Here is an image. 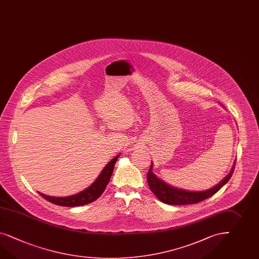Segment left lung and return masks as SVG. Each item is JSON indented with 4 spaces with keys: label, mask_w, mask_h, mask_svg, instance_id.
<instances>
[{
    "label": "left lung",
    "mask_w": 259,
    "mask_h": 259,
    "mask_svg": "<svg viewBox=\"0 0 259 259\" xmlns=\"http://www.w3.org/2000/svg\"><path fill=\"white\" fill-rule=\"evenodd\" d=\"M152 166L153 165H151L147 174L148 185H149L150 189L152 190V192L156 196V198L159 201L163 203L174 204V205H184V204L199 203V202H202L203 200L214 195L216 192H218L224 187L226 183L230 180L231 176L235 170L236 161L234 162V165L232 167L230 172L224 177V179L222 180V182L219 183L217 186L213 187L212 189H208V190L198 191V192L186 191V190H181V189H175V188L169 187L167 184L161 181L160 179H158L153 174Z\"/></svg>",
    "instance_id": "1"
}]
</instances>
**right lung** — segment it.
<instances>
[{
  "mask_svg": "<svg viewBox=\"0 0 259 259\" xmlns=\"http://www.w3.org/2000/svg\"><path fill=\"white\" fill-rule=\"evenodd\" d=\"M119 155H117L116 157H114L102 170V172L99 175L98 178L95 180V182L90 186L88 189L81 191L80 193H77L75 195L68 196V197H51V196L44 195L40 192H38V194L42 196L50 203H55L61 206L71 207V206H80V205L92 203L95 200H97L105 191V188L110 180L115 163L119 158Z\"/></svg>",
  "mask_w": 259,
  "mask_h": 259,
  "instance_id": "add662e5",
  "label": "right lung"
}]
</instances>
